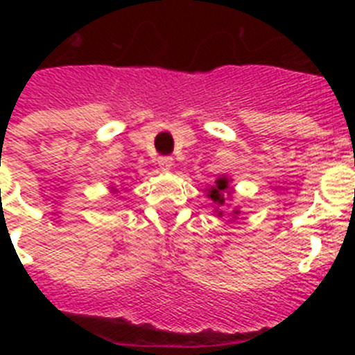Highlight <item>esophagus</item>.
<instances>
[{"mask_svg": "<svg viewBox=\"0 0 355 355\" xmlns=\"http://www.w3.org/2000/svg\"><path fill=\"white\" fill-rule=\"evenodd\" d=\"M158 167L162 168V171H171L172 168V158H168V156H163V158L158 159Z\"/></svg>", "mask_w": 355, "mask_h": 355, "instance_id": "34e87169", "label": "esophagus"}]
</instances>
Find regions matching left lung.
Returning <instances> with one entry per match:
<instances>
[{"mask_svg":"<svg viewBox=\"0 0 355 355\" xmlns=\"http://www.w3.org/2000/svg\"><path fill=\"white\" fill-rule=\"evenodd\" d=\"M231 183H233V180L231 178H227V175H218L215 180V183L211 184L209 188H206V196H208V199L213 200V208H215V213L216 216H224V209H227V200H231V196H233V190L234 188L231 187ZM238 215H240V209H238V206L234 209H231L229 211V216H231V220H236Z\"/></svg>","mask_w":355,"mask_h":355,"instance_id":"left-lung-1","label":"left lung"}]
</instances>
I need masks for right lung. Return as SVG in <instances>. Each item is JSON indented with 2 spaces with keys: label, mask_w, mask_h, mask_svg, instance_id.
<instances>
[{
  "label": "right lung",
  "mask_w": 355,
  "mask_h": 355,
  "mask_svg": "<svg viewBox=\"0 0 355 355\" xmlns=\"http://www.w3.org/2000/svg\"><path fill=\"white\" fill-rule=\"evenodd\" d=\"M110 192H112V193H115V192H117V188H115L114 184H110Z\"/></svg>",
  "instance_id": "obj_1"
}]
</instances>
